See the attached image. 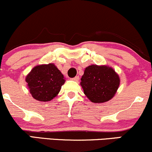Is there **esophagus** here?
I'll list each match as a JSON object with an SVG mask.
<instances>
[{
	"label": "esophagus",
	"instance_id": "1",
	"mask_svg": "<svg viewBox=\"0 0 152 152\" xmlns=\"http://www.w3.org/2000/svg\"><path fill=\"white\" fill-rule=\"evenodd\" d=\"M79 80H80L79 76H76V77H75L74 78H72V80H74V81H78Z\"/></svg>",
	"mask_w": 152,
	"mask_h": 152
}]
</instances>
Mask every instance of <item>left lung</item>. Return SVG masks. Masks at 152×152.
I'll return each mask as SVG.
<instances>
[{
	"instance_id": "obj_1",
	"label": "left lung",
	"mask_w": 152,
	"mask_h": 152,
	"mask_svg": "<svg viewBox=\"0 0 152 152\" xmlns=\"http://www.w3.org/2000/svg\"><path fill=\"white\" fill-rule=\"evenodd\" d=\"M80 85L90 101L103 103L115 95L120 85V77L111 67L92 64L85 69Z\"/></svg>"
}]
</instances>
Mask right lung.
Instances as JSON below:
<instances>
[{"mask_svg": "<svg viewBox=\"0 0 152 152\" xmlns=\"http://www.w3.org/2000/svg\"><path fill=\"white\" fill-rule=\"evenodd\" d=\"M28 90L35 100H52L58 95L65 79L53 63L35 66L26 77Z\"/></svg>", "mask_w": 152, "mask_h": 152, "instance_id": "obj_1", "label": "right lung"}]
</instances>
